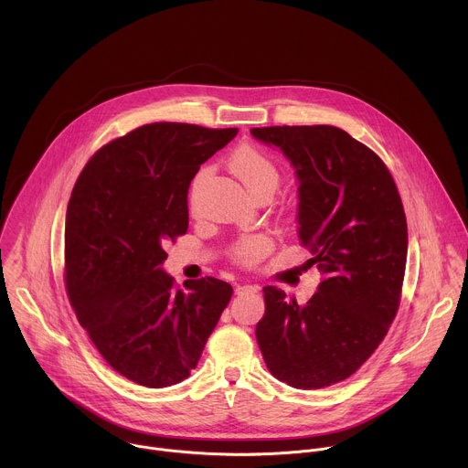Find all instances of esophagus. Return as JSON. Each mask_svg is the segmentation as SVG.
Returning <instances> with one entry per match:
<instances>
[{
  "label": "esophagus",
  "instance_id": "obj_1",
  "mask_svg": "<svg viewBox=\"0 0 468 468\" xmlns=\"http://www.w3.org/2000/svg\"><path fill=\"white\" fill-rule=\"evenodd\" d=\"M235 292H237V294H255V292H259V287H257V285L242 283V285H237V287H235Z\"/></svg>",
  "mask_w": 468,
  "mask_h": 468
}]
</instances>
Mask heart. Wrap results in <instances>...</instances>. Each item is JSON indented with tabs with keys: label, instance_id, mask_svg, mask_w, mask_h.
I'll return each mask as SVG.
<instances>
[{
	"label": "heart",
	"instance_id": "b5f03b06",
	"mask_svg": "<svg viewBox=\"0 0 468 468\" xmlns=\"http://www.w3.org/2000/svg\"><path fill=\"white\" fill-rule=\"evenodd\" d=\"M229 172L240 181V185L251 194L259 192H274L280 185V168L274 163L271 155H266L262 150L255 146H240L235 150L228 161ZM207 170L199 172L190 186V202H194V196L197 188L204 185L207 179ZM272 242L266 235L255 233V235H246L242 237L235 246H233V255L237 261L244 264H251L259 261L266 251L271 250Z\"/></svg>",
	"mask_w": 468,
	"mask_h": 468
}]
</instances>
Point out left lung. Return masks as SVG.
Returning <instances> with one entry per match:
<instances>
[{
	"mask_svg": "<svg viewBox=\"0 0 468 468\" xmlns=\"http://www.w3.org/2000/svg\"><path fill=\"white\" fill-rule=\"evenodd\" d=\"M296 170L298 237L324 274L300 305L264 287L255 337L266 368L296 388L352 376L379 346L402 292L408 222L383 161L333 125L253 127Z\"/></svg>",
	"mask_w": 468,
	"mask_h": 468,
	"instance_id": "obj_1",
	"label": "left lung"
}]
</instances>
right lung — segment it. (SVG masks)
<instances>
[{
	"label": "right lung",
	"mask_w": 468,
	"mask_h": 468,
	"mask_svg": "<svg viewBox=\"0 0 468 468\" xmlns=\"http://www.w3.org/2000/svg\"><path fill=\"white\" fill-rule=\"evenodd\" d=\"M237 131L143 125L98 150L72 190L66 291L103 359L139 385L188 378L231 300V285L217 278L177 289L163 262L165 246L186 233L192 177Z\"/></svg>",
	"instance_id": "add662e5"
}]
</instances>
